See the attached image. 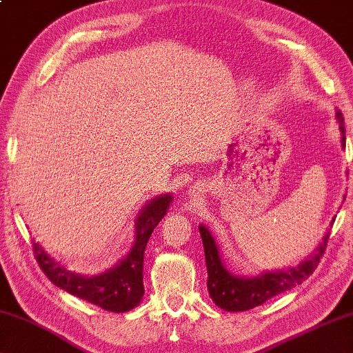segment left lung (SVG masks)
<instances>
[{
	"mask_svg": "<svg viewBox=\"0 0 353 353\" xmlns=\"http://www.w3.org/2000/svg\"><path fill=\"white\" fill-rule=\"evenodd\" d=\"M336 120L339 123L341 131V145L345 148V129H344V117L341 110H336ZM334 219L332 221V224ZM200 236L203 241L205 249V262H207L208 271V294L216 305L224 311L238 312L248 311L256 306L263 305L270 298L283 294L285 290L294 289L295 285L301 284L314 273L317 265L321 263L330 232L325 233L323 241L317 246L311 256L298 265L289 270L278 271H265V273L256 276V278H243V276L233 274L222 262L218 245L214 238L211 236L210 230L205 225H199Z\"/></svg>",
	"mask_w": 353,
	"mask_h": 353,
	"instance_id": "1",
	"label": "left lung"
}]
</instances>
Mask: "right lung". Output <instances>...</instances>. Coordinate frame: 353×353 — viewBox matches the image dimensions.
<instances>
[{"label": "right lung", "mask_w": 353, "mask_h": 353, "mask_svg": "<svg viewBox=\"0 0 353 353\" xmlns=\"http://www.w3.org/2000/svg\"><path fill=\"white\" fill-rule=\"evenodd\" d=\"M172 195L164 194L151 199L135 221L134 245L120 263L99 276H83L68 270L64 265L48 256L39 243H34L36 260L41 270L53 284L68 294L82 298L105 311L128 312L142 301L143 257L151 233L167 214Z\"/></svg>", "instance_id": "add662e5"}]
</instances>
